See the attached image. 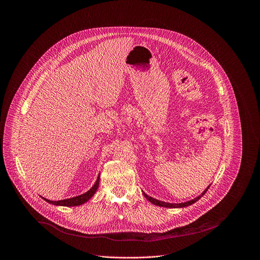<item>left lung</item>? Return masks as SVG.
<instances>
[{
    "mask_svg": "<svg viewBox=\"0 0 260 260\" xmlns=\"http://www.w3.org/2000/svg\"><path fill=\"white\" fill-rule=\"evenodd\" d=\"M208 189H209V187L201 194V196H199L197 199H194V200H191V201H189V202H186V203H182V204H170V203H165V202H161V201H158V200H155V199H153V198H151V197H148L145 192H143V194H144V197L149 201L150 203H152L153 205H156V206H159V207H166V208H183V207H187V206H190V205H192V204H194L196 202H198L207 191H208Z\"/></svg>",
    "mask_w": 260,
    "mask_h": 260,
    "instance_id": "1",
    "label": "left lung"
}]
</instances>
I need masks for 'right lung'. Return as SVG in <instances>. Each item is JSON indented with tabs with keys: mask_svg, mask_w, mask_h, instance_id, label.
Masks as SVG:
<instances>
[{
	"mask_svg": "<svg viewBox=\"0 0 260 260\" xmlns=\"http://www.w3.org/2000/svg\"><path fill=\"white\" fill-rule=\"evenodd\" d=\"M99 184H100V176L98 177L95 183L93 186L85 193L81 194V196H78V197H75V198H71V199H67V200H61V201H49L47 199H44L47 203L49 204H52V205H56V206H63V207H72V206H79V205H82L84 203H86L88 200H90L93 194L95 193L98 187H99Z\"/></svg>",
	"mask_w": 260,
	"mask_h": 260,
	"instance_id": "obj_1",
	"label": "right lung"
}]
</instances>
